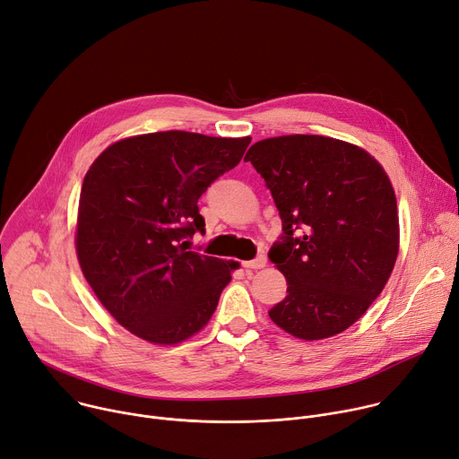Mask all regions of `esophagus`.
Listing matches in <instances>:
<instances>
[{"label":"esophagus","mask_w":459,"mask_h":459,"mask_svg":"<svg viewBox=\"0 0 459 459\" xmlns=\"http://www.w3.org/2000/svg\"><path fill=\"white\" fill-rule=\"evenodd\" d=\"M266 263H268L266 257H264V255H259V257L251 259V261H244L242 266H244V268H251V270H261V268L266 266Z\"/></svg>","instance_id":"obj_1"}]
</instances>
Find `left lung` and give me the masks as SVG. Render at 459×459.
Instances as JSON below:
<instances>
[{"label":"left lung","instance_id":"left-lung-1","mask_svg":"<svg viewBox=\"0 0 459 459\" xmlns=\"http://www.w3.org/2000/svg\"><path fill=\"white\" fill-rule=\"evenodd\" d=\"M246 162L261 173L282 221L268 257L288 295L268 312L293 337L344 332L383 291L399 251L394 187L358 145L319 134L253 143Z\"/></svg>","mask_w":459,"mask_h":459}]
</instances>
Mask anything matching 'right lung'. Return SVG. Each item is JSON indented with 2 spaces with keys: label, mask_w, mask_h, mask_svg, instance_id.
Segmentation results:
<instances>
[{
  "label": "right lung",
  "mask_w": 459,
  "mask_h": 459,
  "mask_svg": "<svg viewBox=\"0 0 459 459\" xmlns=\"http://www.w3.org/2000/svg\"><path fill=\"white\" fill-rule=\"evenodd\" d=\"M249 142L149 133L115 142L89 168L76 224L80 268L131 333L177 344L212 319L237 263L187 251L186 238L206 226L198 198Z\"/></svg>",
  "instance_id": "right-lung-1"
}]
</instances>
